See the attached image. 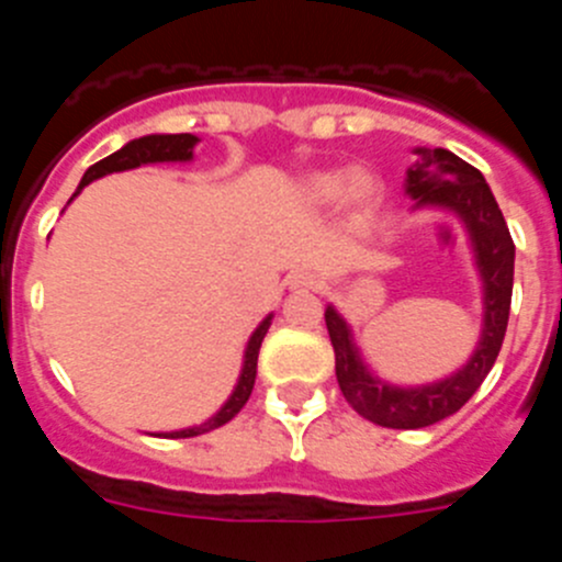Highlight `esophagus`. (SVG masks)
Listing matches in <instances>:
<instances>
[{
    "label": "esophagus",
    "mask_w": 562,
    "mask_h": 562,
    "mask_svg": "<svg viewBox=\"0 0 562 562\" xmlns=\"http://www.w3.org/2000/svg\"><path fill=\"white\" fill-rule=\"evenodd\" d=\"M286 286H290V290H315L317 286V278L312 276V272H292L290 276V281H286Z\"/></svg>",
    "instance_id": "1"
}]
</instances>
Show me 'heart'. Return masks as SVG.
<instances>
[{
	"instance_id": "obj_1",
	"label": "heart",
	"mask_w": 562,
	"mask_h": 562,
	"mask_svg": "<svg viewBox=\"0 0 562 562\" xmlns=\"http://www.w3.org/2000/svg\"><path fill=\"white\" fill-rule=\"evenodd\" d=\"M382 180L366 168H324L306 173L301 182V200L315 211L340 202L355 216H366L382 202Z\"/></svg>"
}]
</instances>
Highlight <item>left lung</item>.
I'll return each mask as SVG.
<instances>
[{
  "label": "left lung",
  "instance_id": "8db88e82",
  "mask_svg": "<svg viewBox=\"0 0 562 562\" xmlns=\"http://www.w3.org/2000/svg\"><path fill=\"white\" fill-rule=\"evenodd\" d=\"M414 154V166L405 173V193L414 200L411 211L453 213L464 227L481 281V335L464 366L453 374L422 385H394L376 376L366 362L355 342V329L337 306H326V329L335 346L342 396L362 419L396 430L428 428L448 419L479 391L504 342L515 276L513 236L484 173L448 148L416 146Z\"/></svg>",
  "mask_w": 562,
  "mask_h": 562
}]
</instances>
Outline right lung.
Wrapping results in <instances>:
<instances>
[{
    "mask_svg": "<svg viewBox=\"0 0 562 562\" xmlns=\"http://www.w3.org/2000/svg\"><path fill=\"white\" fill-rule=\"evenodd\" d=\"M196 143H200L196 134H146V137L128 140L123 148H117L114 154L103 157L101 162L87 168V173L81 177V186H78V191L72 193V200L83 191V186L101 180V177H106V173L132 171V168L157 166V162H191ZM270 324H272V312L256 326V329H252L250 340H247L245 346V355H241V371H238L236 385H233L231 396L222 402V408L216 411V414L207 416L202 425H191V428H180V430H160V434H151V436H162V439H188V436L207 434V430H216L222 428V425H227L238 411L245 408V402L250 400L252 394V385H256L258 349H261V340H265Z\"/></svg>",
    "mask_w": 562,
    "mask_h": 562,
    "instance_id": "obj_1",
    "label": "right lung"
}]
</instances>
